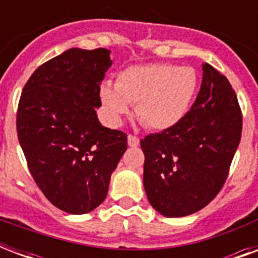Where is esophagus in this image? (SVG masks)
Masks as SVG:
<instances>
[{
  "mask_svg": "<svg viewBox=\"0 0 258 258\" xmlns=\"http://www.w3.org/2000/svg\"><path fill=\"white\" fill-rule=\"evenodd\" d=\"M128 146L130 147H137L139 146V138L133 135V134H130L128 135Z\"/></svg>",
  "mask_w": 258,
  "mask_h": 258,
  "instance_id": "34e87169",
  "label": "esophagus"
}]
</instances>
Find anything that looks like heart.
Returning a JSON list of instances; mask_svg holds the SVG:
<instances>
[{
  "mask_svg": "<svg viewBox=\"0 0 258 258\" xmlns=\"http://www.w3.org/2000/svg\"><path fill=\"white\" fill-rule=\"evenodd\" d=\"M198 87L196 70L169 62L131 66L120 71L111 87L100 88V100L113 121L137 104L138 119L151 130L172 128L187 113Z\"/></svg>",
  "mask_w": 258,
  "mask_h": 258,
  "instance_id": "b5f03b06",
  "label": "heart"
}]
</instances>
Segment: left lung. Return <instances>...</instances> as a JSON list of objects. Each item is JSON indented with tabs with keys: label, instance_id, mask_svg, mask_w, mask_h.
<instances>
[{
	"label": "left lung",
	"instance_id": "obj_1",
	"mask_svg": "<svg viewBox=\"0 0 258 258\" xmlns=\"http://www.w3.org/2000/svg\"><path fill=\"white\" fill-rule=\"evenodd\" d=\"M194 104L172 128L141 141L143 184L158 213L184 217L212 202L240 145L242 113L230 83L205 62Z\"/></svg>",
	"mask_w": 258,
	"mask_h": 258
}]
</instances>
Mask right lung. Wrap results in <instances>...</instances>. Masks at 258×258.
Wrapping results in <instances>:
<instances>
[{
	"instance_id": "add662e5",
	"label": "right lung",
	"mask_w": 258,
	"mask_h": 258,
	"mask_svg": "<svg viewBox=\"0 0 258 258\" xmlns=\"http://www.w3.org/2000/svg\"><path fill=\"white\" fill-rule=\"evenodd\" d=\"M109 50L72 49L34 71L22 89L17 135L30 174L50 204L84 214L105 200L127 135L97 120Z\"/></svg>"
}]
</instances>
